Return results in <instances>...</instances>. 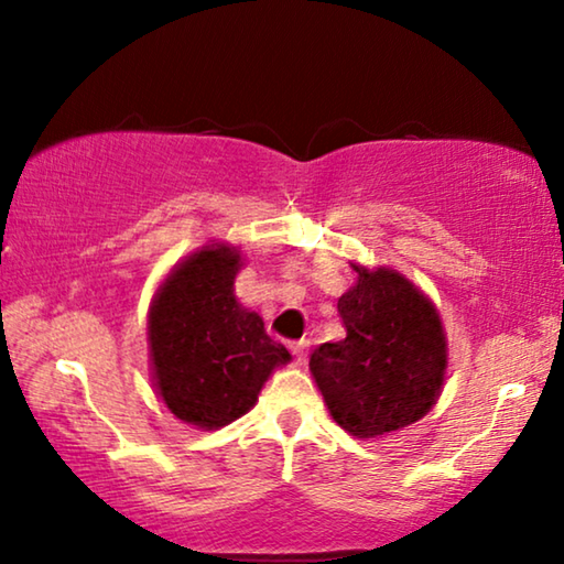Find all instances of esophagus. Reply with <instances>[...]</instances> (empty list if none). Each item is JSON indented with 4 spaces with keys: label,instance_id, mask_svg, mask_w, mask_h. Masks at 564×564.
Here are the masks:
<instances>
[{
    "label": "esophagus",
    "instance_id": "1",
    "mask_svg": "<svg viewBox=\"0 0 564 564\" xmlns=\"http://www.w3.org/2000/svg\"><path fill=\"white\" fill-rule=\"evenodd\" d=\"M307 346H311V341H307V338H297V341H290V351L295 354L297 361H303L305 354H307Z\"/></svg>",
    "mask_w": 564,
    "mask_h": 564
}]
</instances>
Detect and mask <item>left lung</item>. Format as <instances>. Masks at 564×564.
I'll list each match as a JSON object with an SVG mask.
<instances>
[{
	"label": "left lung",
	"instance_id": "8db88e82",
	"mask_svg": "<svg viewBox=\"0 0 564 564\" xmlns=\"http://www.w3.org/2000/svg\"><path fill=\"white\" fill-rule=\"evenodd\" d=\"M338 297L346 338L321 344L311 372L338 426L375 438L423 419L446 369L442 321L429 297L392 269L369 272Z\"/></svg>",
	"mask_w": 564,
	"mask_h": 564
}]
</instances>
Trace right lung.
<instances>
[{
	"label": "right lung",
	"instance_id": "obj_1",
	"mask_svg": "<svg viewBox=\"0 0 564 564\" xmlns=\"http://www.w3.org/2000/svg\"><path fill=\"white\" fill-rule=\"evenodd\" d=\"M241 257L207 246L174 269L151 307V361L159 395L176 419L220 429L257 403L290 351L234 295Z\"/></svg>",
	"mask_w": 564,
	"mask_h": 564
}]
</instances>
